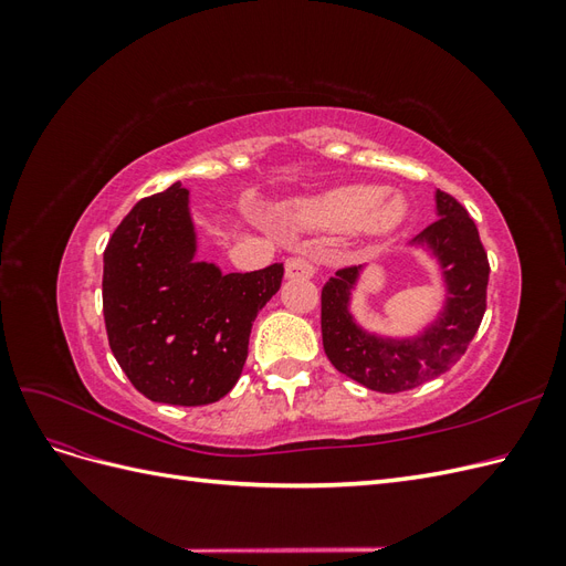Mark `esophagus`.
Segmentation results:
<instances>
[{
	"mask_svg": "<svg viewBox=\"0 0 566 566\" xmlns=\"http://www.w3.org/2000/svg\"><path fill=\"white\" fill-rule=\"evenodd\" d=\"M314 264L306 254H295L285 260V279H312Z\"/></svg>",
	"mask_w": 566,
	"mask_h": 566,
	"instance_id": "esophagus-1",
	"label": "esophagus"
}]
</instances>
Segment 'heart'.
<instances>
[{
  "label": "heart",
  "instance_id": "heart-1",
  "mask_svg": "<svg viewBox=\"0 0 566 566\" xmlns=\"http://www.w3.org/2000/svg\"><path fill=\"white\" fill-rule=\"evenodd\" d=\"M410 214V202L399 191L378 184H349L300 200L295 219L310 229H354L378 238L394 233Z\"/></svg>",
  "mask_w": 566,
  "mask_h": 566
}]
</instances>
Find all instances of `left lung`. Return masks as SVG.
I'll list each match as a JSON object with an SVG mask.
<instances>
[{
	"label": "left lung",
	"mask_w": 566,
	"mask_h": 566,
	"mask_svg": "<svg viewBox=\"0 0 566 566\" xmlns=\"http://www.w3.org/2000/svg\"><path fill=\"white\" fill-rule=\"evenodd\" d=\"M437 221L418 233L420 248L439 264L443 302L418 335L391 337L366 331L352 314L364 266L339 269L321 293V335L331 364L373 391L397 394L447 373L465 354L486 312L489 260L472 217L443 191L434 193Z\"/></svg>",
	"instance_id": "obj_1"
}]
</instances>
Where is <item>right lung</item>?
<instances>
[{
	"label": "right lung",
	"mask_w": 566,
	"mask_h": 566,
	"mask_svg": "<svg viewBox=\"0 0 566 566\" xmlns=\"http://www.w3.org/2000/svg\"><path fill=\"white\" fill-rule=\"evenodd\" d=\"M179 181L139 200L104 252V318L113 356L146 399L214 403L245 366L252 321L279 293L283 264L224 273L198 262Z\"/></svg>",
	"instance_id": "add662e5"
}]
</instances>
